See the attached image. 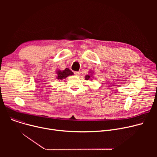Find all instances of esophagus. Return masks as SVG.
Listing matches in <instances>:
<instances>
[{
	"mask_svg": "<svg viewBox=\"0 0 157 157\" xmlns=\"http://www.w3.org/2000/svg\"><path fill=\"white\" fill-rule=\"evenodd\" d=\"M80 74H81L80 71H75V72H74V74H75V75H76V76H79Z\"/></svg>",
	"mask_w": 157,
	"mask_h": 157,
	"instance_id": "obj_1",
	"label": "esophagus"
}]
</instances>
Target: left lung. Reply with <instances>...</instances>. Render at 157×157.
Wrapping results in <instances>:
<instances>
[{"label":"left lung","instance_id":"left-lung-1","mask_svg":"<svg viewBox=\"0 0 157 157\" xmlns=\"http://www.w3.org/2000/svg\"><path fill=\"white\" fill-rule=\"evenodd\" d=\"M91 76H92L90 75V74H88V75H86V76H85V79H86V80L89 79L90 78H92Z\"/></svg>","mask_w":157,"mask_h":157}]
</instances>
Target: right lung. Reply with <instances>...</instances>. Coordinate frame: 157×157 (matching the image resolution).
I'll use <instances>...</instances> for the list:
<instances>
[{
	"instance_id": "obj_1",
	"label": "right lung",
	"mask_w": 157,
	"mask_h": 157,
	"mask_svg": "<svg viewBox=\"0 0 157 157\" xmlns=\"http://www.w3.org/2000/svg\"><path fill=\"white\" fill-rule=\"evenodd\" d=\"M57 79H65L67 78V76H70V75H73V72L69 69L68 68H66L65 70L61 71H59L57 72Z\"/></svg>"
}]
</instances>
